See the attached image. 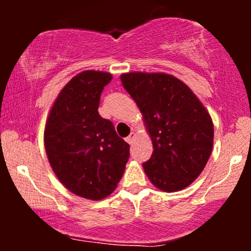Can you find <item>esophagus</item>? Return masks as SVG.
Masks as SVG:
<instances>
[{"label":"esophagus","mask_w":251,"mask_h":251,"mask_svg":"<svg viewBox=\"0 0 251 251\" xmlns=\"http://www.w3.org/2000/svg\"><path fill=\"white\" fill-rule=\"evenodd\" d=\"M134 137H135V133H133V132H131L128 137L126 138V142H127L128 144H132V143H133V140H134Z\"/></svg>","instance_id":"1"}]
</instances>
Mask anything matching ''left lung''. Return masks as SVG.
<instances>
[{
  "instance_id": "8db88e82",
  "label": "left lung",
  "mask_w": 251,
  "mask_h": 251,
  "mask_svg": "<svg viewBox=\"0 0 251 251\" xmlns=\"http://www.w3.org/2000/svg\"><path fill=\"white\" fill-rule=\"evenodd\" d=\"M137 102L153 152L143 164L155 188L185 189L205 168L214 145V124L194 92L165 73L132 72L120 76Z\"/></svg>"
}]
</instances>
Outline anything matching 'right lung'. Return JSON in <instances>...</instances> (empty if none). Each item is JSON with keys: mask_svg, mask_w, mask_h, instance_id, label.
Instances as JSON below:
<instances>
[{"mask_svg": "<svg viewBox=\"0 0 251 251\" xmlns=\"http://www.w3.org/2000/svg\"><path fill=\"white\" fill-rule=\"evenodd\" d=\"M112 74L83 71L54 101L45 127V148L59 180L74 195L100 201L114 191L129 158V145L112 122L100 117V96Z\"/></svg>", "mask_w": 251, "mask_h": 251, "instance_id": "obj_1", "label": "right lung"}]
</instances>
